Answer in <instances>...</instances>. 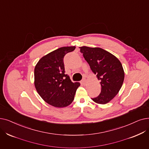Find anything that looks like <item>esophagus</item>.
I'll return each instance as SVG.
<instances>
[{
  "mask_svg": "<svg viewBox=\"0 0 149 149\" xmlns=\"http://www.w3.org/2000/svg\"><path fill=\"white\" fill-rule=\"evenodd\" d=\"M81 83L83 84V85H85L86 83V80L85 79H83L82 80H81Z\"/></svg>",
  "mask_w": 149,
  "mask_h": 149,
  "instance_id": "obj_1",
  "label": "esophagus"
}]
</instances>
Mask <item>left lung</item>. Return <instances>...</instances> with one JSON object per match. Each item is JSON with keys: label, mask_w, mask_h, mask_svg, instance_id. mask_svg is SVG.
Segmentation results:
<instances>
[{"label": "left lung", "mask_w": 149, "mask_h": 149, "mask_svg": "<svg viewBox=\"0 0 149 149\" xmlns=\"http://www.w3.org/2000/svg\"><path fill=\"white\" fill-rule=\"evenodd\" d=\"M93 72L100 80L101 93L92 100L106 104L118 94L124 80V71L120 61L114 55L100 47H79Z\"/></svg>", "instance_id": "8db88e82"}]
</instances>
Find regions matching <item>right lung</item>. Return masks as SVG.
<instances>
[{
	"label": "right lung",
	"instance_id": "obj_1",
	"mask_svg": "<svg viewBox=\"0 0 149 149\" xmlns=\"http://www.w3.org/2000/svg\"><path fill=\"white\" fill-rule=\"evenodd\" d=\"M75 46L63 47L42 56L35 68V86L41 98L49 105L63 108L74 99L79 82L73 83L64 74L63 58Z\"/></svg>",
	"mask_w": 149,
	"mask_h": 149
}]
</instances>
